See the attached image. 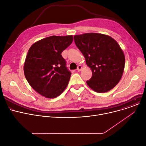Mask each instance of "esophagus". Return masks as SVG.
I'll return each instance as SVG.
<instances>
[{"label": "esophagus", "mask_w": 146, "mask_h": 146, "mask_svg": "<svg viewBox=\"0 0 146 146\" xmlns=\"http://www.w3.org/2000/svg\"><path fill=\"white\" fill-rule=\"evenodd\" d=\"M81 69H82V66H81V65H78V66H77V69H76V70L78 71H80L81 70Z\"/></svg>", "instance_id": "esophagus-1"}]
</instances>
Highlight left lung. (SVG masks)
<instances>
[{"mask_svg":"<svg viewBox=\"0 0 146 146\" xmlns=\"http://www.w3.org/2000/svg\"><path fill=\"white\" fill-rule=\"evenodd\" d=\"M92 70L88 86L97 92L113 89L123 75L125 56L118 43L111 37L97 33H87L74 37Z\"/></svg>","mask_w":146,"mask_h":146,"instance_id":"8db88e82","label":"left lung"}]
</instances>
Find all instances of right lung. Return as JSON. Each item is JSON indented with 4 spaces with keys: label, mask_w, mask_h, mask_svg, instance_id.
Masks as SVG:
<instances>
[{
    "label": "right lung",
    "mask_w": 146,
    "mask_h": 146,
    "mask_svg": "<svg viewBox=\"0 0 146 146\" xmlns=\"http://www.w3.org/2000/svg\"><path fill=\"white\" fill-rule=\"evenodd\" d=\"M72 40V35L51 36L35 42L29 49L25 76L32 88L42 96L56 98L67 87L71 72L61 53Z\"/></svg>",
    "instance_id": "1"
}]
</instances>
